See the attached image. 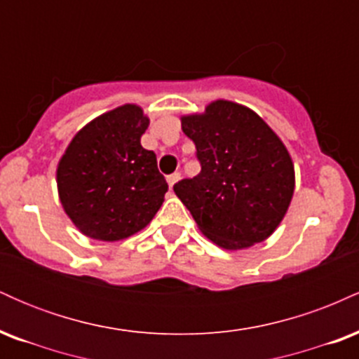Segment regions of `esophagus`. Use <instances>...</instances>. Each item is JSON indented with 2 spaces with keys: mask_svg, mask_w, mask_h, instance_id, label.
Listing matches in <instances>:
<instances>
[{
  "mask_svg": "<svg viewBox=\"0 0 359 359\" xmlns=\"http://www.w3.org/2000/svg\"><path fill=\"white\" fill-rule=\"evenodd\" d=\"M179 180H180V174H179V172H175V174H172V175H168L167 177V182H168V187H174V185L177 184V182H179Z\"/></svg>",
  "mask_w": 359,
  "mask_h": 359,
  "instance_id": "1",
  "label": "esophagus"
}]
</instances>
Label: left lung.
Instances as JSON below:
<instances>
[{"instance_id":"obj_1","label":"left lung","mask_w":359,"mask_h":359,"mask_svg":"<svg viewBox=\"0 0 359 359\" xmlns=\"http://www.w3.org/2000/svg\"><path fill=\"white\" fill-rule=\"evenodd\" d=\"M201 172L174 191L209 240L240 250L270 236L294 196V165L285 145L257 113L216 101L182 118Z\"/></svg>"}]
</instances>
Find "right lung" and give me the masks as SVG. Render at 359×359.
<instances>
[{
  "mask_svg": "<svg viewBox=\"0 0 359 359\" xmlns=\"http://www.w3.org/2000/svg\"><path fill=\"white\" fill-rule=\"evenodd\" d=\"M142 108L125 104L101 114L74 137L57 168L60 203L81 233L116 241L143 229L168 191L156 155L140 138Z\"/></svg>",
  "mask_w": 359,
  "mask_h": 359,
  "instance_id": "right-lung-1",
  "label": "right lung"
}]
</instances>
